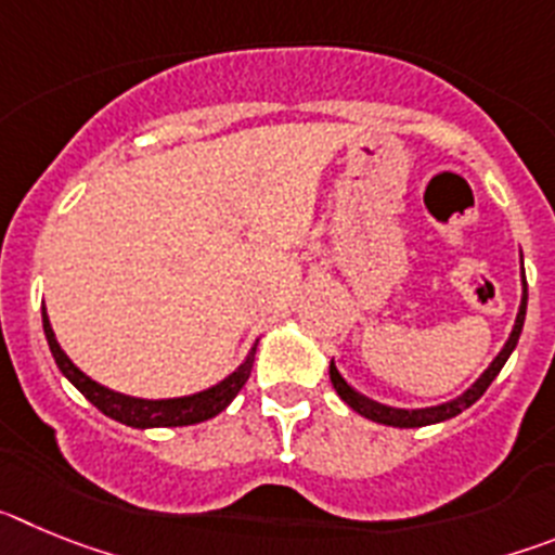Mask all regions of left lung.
I'll list each match as a JSON object with an SVG mask.
<instances>
[{
  "instance_id": "obj_1",
  "label": "left lung",
  "mask_w": 555,
  "mask_h": 555,
  "mask_svg": "<svg viewBox=\"0 0 555 555\" xmlns=\"http://www.w3.org/2000/svg\"><path fill=\"white\" fill-rule=\"evenodd\" d=\"M526 306H528V283H526V272H522V306H519L517 322H514V331H512V336H508L506 347L500 350V356L494 358L492 366H489V370L483 372L478 380H475L473 389H467L461 397L450 400V403L434 405V409H416V411L389 409V405H380V403H375V400H370V397L358 395V391L347 384L345 377H341V372L336 370V364L331 361L333 389L338 391V397H341V400H345L352 411H358V414L366 416V420H372V423L391 425V428H423V425L444 423V420H450V416H455V414H461L464 409H469V405H473L475 400H478V397L489 389V384H492L494 377H498V372L503 370V364L508 361L512 350L517 347L519 333H522V322H526Z\"/></svg>"
}]
</instances>
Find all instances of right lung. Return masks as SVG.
<instances>
[{"label": "right lung", "mask_w": 555, "mask_h": 555, "mask_svg": "<svg viewBox=\"0 0 555 555\" xmlns=\"http://www.w3.org/2000/svg\"><path fill=\"white\" fill-rule=\"evenodd\" d=\"M41 317L43 333H47L49 350L55 356L57 370L80 389V395L86 397L88 403H94L102 414L111 416V420H116V423L121 425H130V428H178V425L205 423V420L217 416L219 411H224L233 403V397L244 389L249 372H253L255 347L249 350L247 361H244L228 380L214 386V389L199 391V395L191 397H178V400H139V397H127L119 395V391L107 389V386L91 380L82 370H77V366L72 364V358H68L66 352L61 350V345H57L52 325H49L47 308L41 311Z\"/></svg>", "instance_id": "right-lung-1"}]
</instances>
